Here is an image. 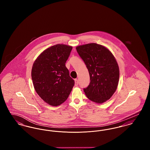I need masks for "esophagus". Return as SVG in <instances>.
<instances>
[{"mask_svg": "<svg viewBox=\"0 0 150 150\" xmlns=\"http://www.w3.org/2000/svg\"><path fill=\"white\" fill-rule=\"evenodd\" d=\"M78 85V80L76 79H75V86H77Z\"/></svg>", "mask_w": 150, "mask_h": 150, "instance_id": "obj_1", "label": "esophagus"}]
</instances>
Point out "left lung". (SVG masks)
I'll use <instances>...</instances> for the list:
<instances>
[{"label": "left lung", "instance_id": "1", "mask_svg": "<svg viewBox=\"0 0 150 150\" xmlns=\"http://www.w3.org/2000/svg\"><path fill=\"white\" fill-rule=\"evenodd\" d=\"M76 49L90 76L89 85L84 88L86 97L97 103L107 101L115 92L119 80V68L114 55L96 43L79 45Z\"/></svg>", "mask_w": 150, "mask_h": 150}]
</instances>
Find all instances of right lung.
Instances as JSON below:
<instances>
[{
  "mask_svg": "<svg viewBox=\"0 0 150 150\" xmlns=\"http://www.w3.org/2000/svg\"><path fill=\"white\" fill-rule=\"evenodd\" d=\"M72 47L58 44L52 46L37 57L31 78L36 93L47 103L57 106L67 99L75 81L65 66Z\"/></svg>",
  "mask_w": 150,
  "mask_h": 150,
  "instance_id": "obj_1",
  "label": "right lung"
}]
</instances>
